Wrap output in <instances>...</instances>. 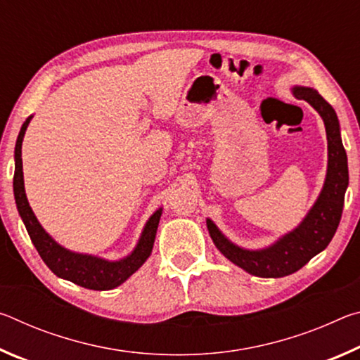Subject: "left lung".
Wrapping results in <instances>:
<instances>
[{"label":"left lung","instance_id":"obj_1","mask_svg":"<svg viewBox=\"0 0 360 360\" xmlns=\"http://www.w3.org/2000/svg\"><path fill=\"white\" fill-rule=\"evenodd\" d=\"M292 95L309 103L324 120L327 133V173L324 186L303 221L288 233L262 249H246L230 241L217 225L206 219L210 236L225 257L249 275L259 278H283L307 265L314 255L324 251L338 229L343 212L345 193L349 184L348 157L341 143L340 122L335 109L318 90L294 85Z\"/></svg>","mask_w":360,"mask_h":360}]
</instances>
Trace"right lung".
<instances>
[{"instance_id": "right-lung-1", "label": "right lung", "mask_w": 360, "mask_h": 360, "mask_svg": "<svg viewBox=\"0 0 360 360\" xmlns=\"http://www.w3.org/2000/svg\"><path fill=\"white\" fill-rule=\"evenodd\" d=\"M33 115L23 122L19 136H17L15 150H14V198L17 205V211L22 217L30 238L39 252L44 264L56 273L58 278L66 279L85 289L92 290H109L125 283L139 266H141L152 252L155 241V233L158 222H160L162 208H158L152 214L144 229L139 235V240L133 251L119 260H108L98 257V255L75 252L66 249L47 233L44 227L39 224L38 217L34 216L32 206L28 203L25 186H23V167H22V143L25 136L27 127Z\"/></svg>"}]
</instances>
